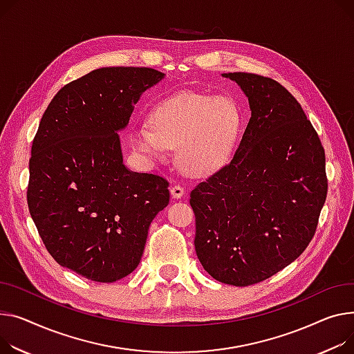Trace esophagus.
Segmentation results:
<instances>
[{"mask_svg":"<svg viewBox=\"0 0 354 354\" xmlns=\"http://www.w3.org/2000/svg\"><path fill=\"white\" fill-rule=\"evenodd\" d=\"M171 195H172L174 199H180V198H183V195H185V189H183L182 186L175 185V186L171 187Z\"/></svg>","mask_w":354,"mask_h":354,"instance_id":"34e87169","label":"esophagus"}]
</instances>
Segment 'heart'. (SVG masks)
<instances>
[{
	"instance_id": "b5f03b06",
	"label": "heart",
	"mask_w": 354,
	"mask_h": 354,
	"mask_svg": "<svg viewBox=\"0 0 354 354\" xmlns=\"http://www.w3.org/2000/svg\"><path fill=\"white\" fill-rule=\"evenodd\" d=\"M129 136L132 151L149 165L163 162L176 147V163L187 175L216 174L232 159L242 127L232 100L198 92H178L159 101Z\"/></svg>"
}]
</instances>
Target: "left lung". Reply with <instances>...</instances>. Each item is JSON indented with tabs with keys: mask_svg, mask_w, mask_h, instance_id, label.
I'll return each instance as SVG.
<instances>
[{
	"mask_svg": "<svg viewBox=\"0 0 354 354\" xmlns=\"http://www.w3.org/2000/svg\"><path fill=\"white\" fill-rule=\"evenodd\" d=\"M250 120L232 160L191 192L195 250L203 269L232 286L259 283L303 253L326 201V158L300 104L279 82L229 73Z\"/></svg>",
	"mask_w": 354,
	"mask_h": 354,
	"instance_id": "left-lung-1",
	"label": "left lung"
}]
</instances>
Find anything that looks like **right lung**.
<instances>
[{"instance_id":"right-lung-1","label":"right lung","mask_w":354,"mask_h":354,"mask_svg":"<svg viewBox=\"0 0 354 354\" xmlns=\"http://www.w3.org/2000/svg\"><path fill=\"white\" fill-rule=\"evenodd\" d=\"M165 74L152 68L93 69L58 91L42 115L30 159L28 209L61 266L112 283L142 257L168 182L125 167L120 132L142 93Z\"/></svg>"}]
</instances>
